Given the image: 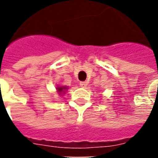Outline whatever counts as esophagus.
<instances>
[{
	"mask_svg": "<svg viewBox=\"0 0 158 158\" xmlns=\"http://www.w3.org/2000/svg\"><path fill=\"white\" fill-rule=\"evenodd\" d=\"M87 82H85V81H83V82H80L79 83V85H80V87H82V88H85L86 86H87Z\"/></svg>",
	"mask_w": 158,
	"mask_h": 158,
	"instance_id": "obj_1",
	"label": "esophagus"
}]
</instances>
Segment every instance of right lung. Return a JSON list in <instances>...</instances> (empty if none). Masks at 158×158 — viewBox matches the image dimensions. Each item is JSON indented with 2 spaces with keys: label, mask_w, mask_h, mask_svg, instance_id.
Wrapping results in <instances>:
<instances>
[{
  "label": "right lung",
  "mask_w": 158,
  "mask_h": 158,
  "mask_svg": "<svg viewBox=\"0 0 158 158\" xmlns=\"http://www.w3.org/2000/svg\"><path fill=\"white\" fill-rule=\"evenodd\" d=\"M66 89H67L66 87H58V88H57V91H58L59 93H62L63 92V90Z\"/></svg>",
  "instance_id": "1"
}]
</instances>
